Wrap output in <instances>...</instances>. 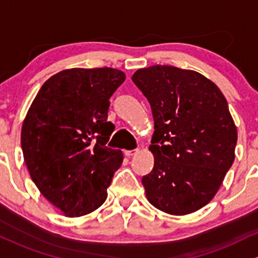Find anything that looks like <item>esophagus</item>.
<instances>
[{
  "instance_id": "1",
  "label": "esophagus",
  "mask_w": 258,
  "mask_h": 258,
  "mask_svg": "<svg viewBox=\"0 0 258 258\" xmlns=\"http://www.w3.org/2000/svg\"><path fill=\"white\" fill-rule=\"evenodd\" d=\"M138 153H139V150H138V149H135V150H126L125 151V155L128 156V158H132V156L137 155Z\"/></svg>"
}]
</instances>
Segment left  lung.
I'll use <instances>...</instances> for the list:
<instances>
[{
  "mask_svg": "<svg viewBox=\"0 0 258 258\" xmlns=\"http://www.w3.org/2000/svg\"><path fill=\"white\" fill-rule=\"evenodd\" d=\"M132 79L154 116V168L142 180L148 201L175 216L198 211L235 160L237 129L226 98L203 74L172 66L138 70Z\"/></svg>",
  "mask_w": 258,
  "mask_h": 258,
  "instance_id": "1",
  "label": "left lung"
}]
</instances>
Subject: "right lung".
<instances>
[{"mask_svg":"<svg viewBox=\"0 0 258 258\" xmlns=\"http://www.w3.org/2000/svg\"><path fill=\"white\" fill-rule=\"evenodd\" d=\"M124 81L114 68L64 70L44 82L23 120L21 145L32 180L64 216L100 208L123 163V153L105 144L114 130L109 98Z\"/></svg>","mask_w":258,"mask_h":258,"instance_id":"add662e5","label":"right lung"}]
</instances>
